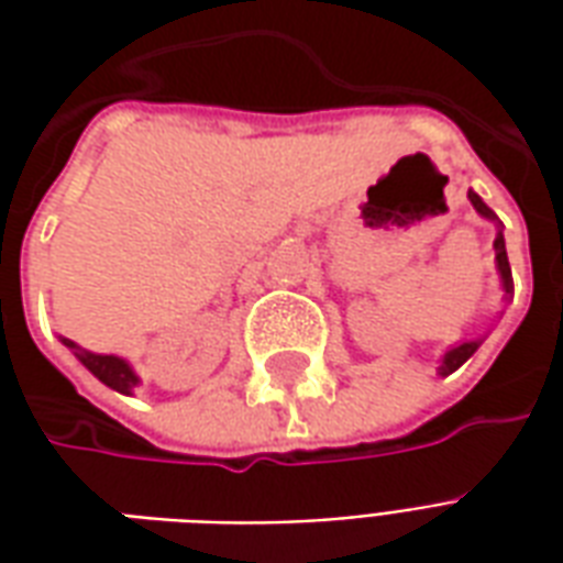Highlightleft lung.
Returning <instances> with one entry per match:
<instances>
[{
  "label": "left lung",
  "instance_id": "1",
  "mask_svg": "<svg viewBox=\"0 0 563 563\" xmlns=\"http://www.w3.org/2000/svg\"><path fill=\"white\" fill-rule=\"evenodd\" d=\"M467 198H471V205L479 210L483 217L495 220V213L485 208V201L476 196V192H467ZM495 256H497V268H500V277H504V286H507V292H509V289H512V274H509L507 246H504V234L500 232H497V238H495ZM479 343L483 341H464V343H459V346H452V350L443 355V362H440V374H443V377H449L452 371H459V367L464 365V362H467V358H471L476 350H479Z\"/></svg>",
  "mask_w": 563,
  "mask_h": 563
}]
</instances>
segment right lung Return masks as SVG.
<instances>
[{
	"label": "right lung",
	"instance_id": "obj_1",
	"mask_svg": "<svg viewBox=\"0 0 563 563\" xmlns=\"http://www.w3.org/2000/svg\"><path fill=\"white\" fill-rule=\"evenodd\" d=\"M63 343H66L68 350H75V355H78L84 365L90 367L96 377L102 379L104 386H111V389L129 395V391H132V386L139 383V377L132 374V367H129L123 358H114V355L87 353V350H80L78 343H71V341H63Z\"/></svg>",
	"mask_w": 563,
	"mask_h": 563
}]
</instances>
